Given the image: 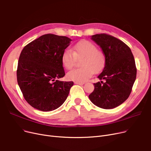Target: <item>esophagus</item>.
Here are the masks:
<instances>
[{
  "mask_svg": "<svg viewBox=\"0 0 151 151\" xmlns=\"http://www.w3.org/2000/svg\"><path fill=\"white\" fill-rule=\"evenodd\" d=\"M75 84H78V85H83L84 84V83H79V82H75Z\"/></svg>",
  "mask_w": 151,
  "mask_h": 151,
  "instance_id": "esophagus-1",
  "label": "esophagus"
}]
</instances>
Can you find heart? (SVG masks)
<instances>
[{
    "mask_svg": "<svg viewBox=\"0 0 151 151\" xmlns=\"http://www.w3.org/2000/svg\"><path fill=\"white\" fill-rule=\"evenodd\" d=\"M83 58L81 61L82 67L69 72L67 77L68 79L79 83H84L95 73L101 72L106 64L104 55L98 50L97 47L88 41L77 43L71 50L66 48L61 56V63L67 70L72 68L76 59Z\"/></svg>",
    "mask_w": 151,
    "mask_h": 151,
    "instance_id": "obj_1",
    "label": "heart"
}]
</instances>
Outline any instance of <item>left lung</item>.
<instances>
[{"label":"left lung","mask_w":151,"mask_h":151,"mask_svg":"<svg viewBox=\"0 0 151 151\" xmlns=\"http://www.w3.org/2000/svg\"><path fill=\"white\" fill-rule=\"evenodd\" d=\"M92 40L103 50L106 64L88 96L96 106L114 109L123 103L132 91L137 76L135 59L130 48L121 40L105 33L92 36Z\"/></svg>","instance_id":"8db88e82"}]
</instances>
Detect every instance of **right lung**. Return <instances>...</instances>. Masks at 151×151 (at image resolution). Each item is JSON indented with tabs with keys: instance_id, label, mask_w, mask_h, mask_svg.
I'll return each mask as SVG.
<instances>
[{
	"instance_id": "1",
	"label": "right lung",
	"mask_w": 151,
	"mask_h": 151,
	"mask_svg": "<svg viewBox=\"0 0 151 151\" xmlns=\"http://www.w3.org/2000/svg\"><path fill=\"white\" fill-rule=\"evenodd\" d=\"M72 40L66 36L46 34L24 47L20 55L17 80L26 101L44 112L61 106L73 81H61L64 76L61 56Z\"/></svg>"
}]
</instances>
